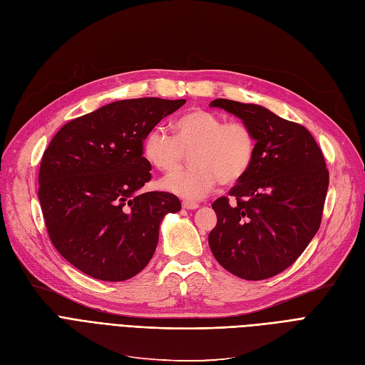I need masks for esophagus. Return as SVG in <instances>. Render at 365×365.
Masks as SVG:
<instances>
[{
	"instance_id": "obj_1",
	"label": "esophagus",
	"mask_w": 365,
	"mask_h": 365,
	"mask_svg": "<svg viewBox=\"0 0 365 365\" xmlns=\"http://www.w3.org/2000/svg\"><path fill=\"white\" fill-rule=\"evenodd\" d=\"M182 206H183L185 209H187V210H194V209H197L200 205L197 203V201H183Z\"/></svg>"
}]
</instances>
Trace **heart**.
Returning <instances> with one entry per match:
<instances>
[{
  "label": "heart",
  "instance_id": "1",
  "mask_svg": "<svg viewBox=\"0 0 365 365\" xmlns=\"http://www.w3.org/2000/svg\"><path fill=\"white\" fill-rule=\"evenodd\" d=\"M175 135L156 126L145 135L144 155L158 170H179L191 153V167L162 182L167 191L200 200L215 186L235 185L252 165L257 141L244 121H225L207 110H192L175 120Z\"/></svg>",
  "mask_w": 365,
  "mask_h": 365
}]
</instances>
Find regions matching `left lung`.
Returning a JSON list of instances; mask_svg holds the SVG:
<instances>
[{
  "label": "left lung",
  "instance_id": "obj_1",
  "mask_svg": "<svg viewBox=\"0 0 365 365\" xmlns=\"http://www.w3.org/2000/svg\"><path fill=\"white\" fill-rule=\"evenodd\" d=\"M218 106L247 123L257 141L248 173L228 195L213 201L217 227L209 247L218 263L250 281L292 266L317 233L329 173L313 135L266 108L228 99Z\"/></svg>",
  "mask_w": 365,
  "mask_h": 365
}]
</instances>
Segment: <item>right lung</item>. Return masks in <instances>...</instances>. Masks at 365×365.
Here are the masks:
<instances>
[{"instance_id": "1", "label": "right lung", "mask_w": 365, "mask_h": 365, "mask_svg": "<svg viewBox=\"0 0 365 365\" xmlns=\"http://www.w3.org/2000/svg\"><path fill=\"white\" fill-rule=\"evenodd\" d=\"M185 99L108 103L66 123L43 152L38 201L52 245L81 272L125 281L153 257L159 224L182 205L138 190L152 179L144 138Z\"/></svg>"}]
</instances>
